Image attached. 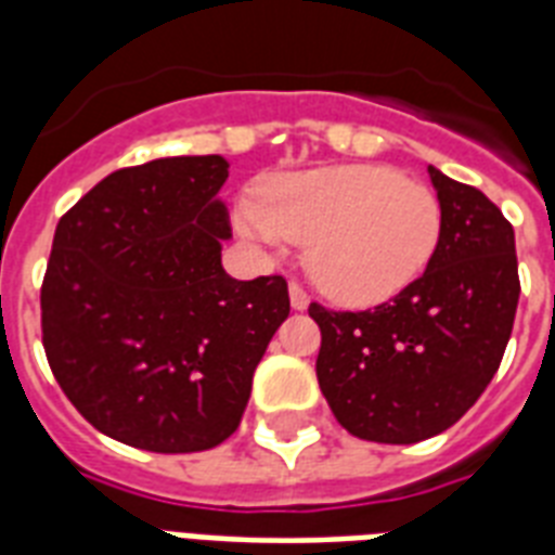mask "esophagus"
<instances>
[{"label":"esophagus","instance_id":"obj_1","mask_svg":"<svg viewBox=\"0 0 555 555\" xmlns=\"http://www.w3.org/2000/svg\"><path fill=\"white\" fill-rule=\"evenodd\" d=\"M287 294H291V308H294V311H305V308L311 305V296L305 294V287L296 285V282H291Z\"/></svg>","mask_w":555,"mask_h":555}]
</instances>
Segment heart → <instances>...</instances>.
Here are the masks:
<instances>
[{
  "mask_svg": "<svg viewBox=\"0 0 555 555\" xmlns=\"http://www.w3.org/2000/svg\"><path fill=\"white\" fill-rule=\"evenodd\" d=\"M235 230L279 250L308 242L305 268L339 305H379L423 276L443 235L438 195L383 164H339L264 181L233 207Z\"/></svg>",
  "mask_w": 555,
  "mask_h": 555,
  "instance_id": "heart-1",
  "label": "heart"
}]
</instances>
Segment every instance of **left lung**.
<instances>
[{
	"label": "left lung",
	"mask_w": 555,
	"mask_h": 555,
	"mask_svg": "<svg viewBox=\"0 0 555 555\" xmlns=\"http://www.w3.org/2000/svg\"><path fill=\"white\" fill-rule=\"evenodd\" d=\"M443 235L429 268L371 311L313 302L317 379L354 438L417 443L447 431L490 386L518 308L516 233L481 190L429 167Z\"/></svg>",
	"instance_id": "1"
}]
</instances>
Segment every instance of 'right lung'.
Here are the masks:
<instances>
[{"instance_id":"right-lung-1","label":"right lung","mask_w":555,"mask_h":555,"mask_svg":"<svg viewBox=\"0 0 555 555\" xmlns=\"http://www.w3.org/2000/svg\"><path fill=\"white\" fill-rule=\"evenodd\" d=\"M221 155L117 169L56 224L42 346L74 409L146 452H204L238 429L253 371L291 313L287 282L227 276Z\"/></svg>"}]
</instances>
